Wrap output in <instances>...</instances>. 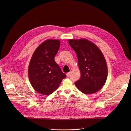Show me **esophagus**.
Masks as SVG:
<instances>
[{
    "instance_id": "obj_1",
    "label": "esophagus",
    "mask_w": 131,
    "mask_h": 131,
    "mask_svg": "<svg viewBox=\"0 0 131 131\" xmlns=\"http://www.w3.org/2000/svg\"><path fill=\"white\" fill-rule=\"evenodd\" d=\"M70 74H71V72H68V73H67L66 74V75H67V77H69L70 76Z\"/></svg>"
}]
</instances>
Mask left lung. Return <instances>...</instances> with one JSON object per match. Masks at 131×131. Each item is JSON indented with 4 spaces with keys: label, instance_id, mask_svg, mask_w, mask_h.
Instances as JSON below:
<instances>
[{
    "label": "left lung",
    "instance_id": "obj_1",
    "mask_svg": "<svg viewBox=\"0 0 131 131\" xmlns=\"http://www.w3.org/2000/svg\"><path fill=\"white\" fill-rule=\"evenodd\" d=\"M69 43L77 53L81 72L75 86L85 94L97 92L104 86L108 75L103 54L94 43L85 39H70Z\"/></svg>",
    "mask_w": 131,
    "mask_h": 131
}]
</instances>
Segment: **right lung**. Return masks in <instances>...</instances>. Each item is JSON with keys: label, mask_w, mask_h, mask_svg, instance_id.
Masks as SVG:
<instances>
[{"label": "right lung", "mask_w": 131, "mask_h": 131, "mask_svg": "<svg viewBox=\"0 0 131 131\" xmlns=\"http://www.w3.org/2000/svg\"><path fill=\"white\" fill-rule=\"evenodd\" d=\"M59 46L58 40H47L37 47L31 58L28 77L33 88L39 93H52L67 77L54 60Z\"/></svg>", "instance_id": "right-lung-1"}]
</instances>
